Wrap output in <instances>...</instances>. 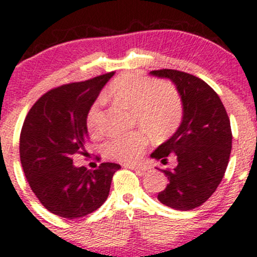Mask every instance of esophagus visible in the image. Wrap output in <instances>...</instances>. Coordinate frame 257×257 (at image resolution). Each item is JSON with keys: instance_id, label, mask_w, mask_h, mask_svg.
I'll return each instance as SVG.
<instances>
[{"instance_id": "34e87169", "label": "esophagus", "mask_w": 257, "mask_h": 257, "mask_svg": "<svg viewBox=\"0 0 257 257\" xmlns=\"http://www.w3.org/2000/svg\"><path fill=\"white\" fill-rule=\"evenodd\" d=\"M125 167L129 168V169H133V170H139V172H145V170H146L145 167L135 166V164H126Z\"/></svg>"}]
</instances>
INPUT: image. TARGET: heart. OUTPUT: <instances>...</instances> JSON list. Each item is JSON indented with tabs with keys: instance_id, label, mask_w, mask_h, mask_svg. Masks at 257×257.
Returning <instances> with one entry per match:
<instances>
[{
	"instance_id": "obj_1",
	"label": "heart",
	"mask_w": 257,
	"mask_h": 257,
	"mask_svg": "<svg viewBox=\"0 0 257 257\" xmlns=\"http://www.w3.org/2000/svg\"><path fill=\"white\" fill-rule=\"evenodd\" d=\"M108 96L133 112V120L145 128L153 138L161 139L178 128L182 118V99L176 87L169 82H157L138 73H123L110 83ZM101 101L93 102L87 113L90 134L101 133ZM147 146L143 131L112 135L102 146L107 158L120 163H133Z\"/></svg>"
}]
</instances>
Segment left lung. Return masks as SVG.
<instances>
[{"mask_svg":"<svg viewBox=\"0 0 257 257\" xmlns=\"http://www.w3.org/2000/svg\"><path fill=\"white\" fill-rule=\"evenodd\" d=\"M151 75L172 79L184 106L178 131L151 155L163 164L169 155L178 159L174 169H162L169 184L158 193V200L175 210H192L209 199L225 175L232 149L228 114L216 91L203 79L170 69Z\"/></svg>","mask_w":257,"mask_h":257,"instance_id":"obj_1","label":"left lung"}]
</instances>
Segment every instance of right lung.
I'll list each match as a JSON object with an SVG mask.
<instances>
[{
	"mask_svg": "<svg viewBox=\"0 0 257 257\" xmlns=\"http://www.w3.org/2000/svg\"><path fill=\"white\" fill-rule=\"evenodd\" d=\"M114 72L63 84L43 94L29 111L20 133V162L32 192L47 210L66 219L93 213L108 197L120 166L101 163L95 170L73 166L87 156V113ZM96 159L100 158L96 156Z\"/></svg>",
	"mask_w": 257,
	"mask_h": 257,
	"instance_id": "1",
	"label": "right lung"
}]
</instances>
